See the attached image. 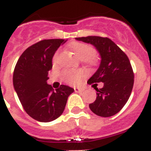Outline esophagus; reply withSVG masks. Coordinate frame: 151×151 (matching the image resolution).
Returning <instances> with one entry per match:
<instances>
[{
  "instance_id": "obj_1",
  "label": "esophagus",
  "mask_w": 151,
  "mask_h": 151,
  "mask_svg": "<svg viewBox=\"0 0 151 151\" xmlns=\"http://www.w3.org/2000/svg\"><path fill=\"white\" fill-rule=\"evenodd\" d=\"M74 90L76 93H81V92H83V89H79V88H74Z\"/></svg>"
}]
</instances>
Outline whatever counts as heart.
<instances>
[{
    "mask_svg": "<svg viewBox=\"0 0 151 151\" xmlns=\"http://www.w3.org/2000/svg\"><path fill=\"white\" fill-rule=\"evenodd\" d=\"M69 48L78 56L83 59L85 63L93 66L97 63V56L95 54L96 51L90 45L83 42H73L68 45ZM58 56V51L55 52L52 58V63L55 64ZM83 76V72L82 70H65L62 73V77L66 83L69 84H77L80 82Z\"/></svg>",
    "mask_w": 151,
    "mask_h": 151,
    "instance_id": "1",
    "label": "heart"
}]
</instances>
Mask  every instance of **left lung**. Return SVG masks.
Listing matches in <instances>:
<instances>
[{"label": "left lung", "mask_w": 151, "mask_h": 151, "mask_svg": "<svg viewBox=\"0 0 151 151\" xmlns=\"http://www.w3.org/2000/svg\"><path fill=\"white\" fill-rule=\"evenodd\" d=\"M76 39L95 46L101 56L99 68L87 83H103V87L98 89L94 84L97 96L89 108L99 116L115 115L127 103L134 86V74L127 55L108 38L88 36Z\"/></svg>", "instance_id": "left-lung-1"}]
</instances>
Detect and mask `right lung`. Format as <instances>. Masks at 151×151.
Returning a JSON list of instances; mask_svg holds the SVG:
<instances>
[{
    "mask_svg": "<svg viewBox=\"0 0 151 151\" xmlns=\"http://www.w3.org/2000/svg\"><path fill=\"white\" fill-rule=\"evenodd\" d=\"M64 39H45L28 47L20 56L13 75V84L20 102L28 115L39 122H51L64 111L74 89L61 85L53 89L47 84L52 58Z\"/></svg>",
    "mask_w": 151,
    "mask_h": 151,
    "instance_id": "right-lung-1",
    "label": "right lung"
}]
</instances>
